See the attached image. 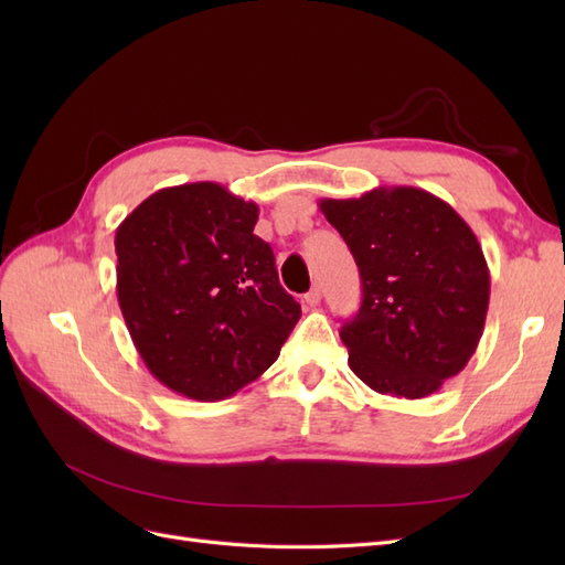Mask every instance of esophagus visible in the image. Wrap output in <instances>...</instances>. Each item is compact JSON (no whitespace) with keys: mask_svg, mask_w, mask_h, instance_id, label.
Listing matches in <instances>:
<instances>
[{"mask_svg":"<svg viewBox=\"0 0 565 565\" xmlns=\"http://www.w3.org/2000/svg\"><path fill=\"white\" fill-rule=\"evenodd\" d=\"M320 299H322V292H320V287H311L309 292L303 295V301L309 303V306H318L320 303Z\"/></svg>","mask_w":565,"mask_h":565,"instance_id":"obj_1","label":"esophagus"}]
</instances>
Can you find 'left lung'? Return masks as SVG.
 I'll return each instance as SVG.
<instances>
[{
	"instance_id": "8db88e82",
	"label": "left lung",
	"mask_w": 565,
	"mask_h": 565,
	"mask_svg": "<svg viewBox=\"0 0 565 565\" xmlns=\"http://www.w3.org/2000/svg\"><path fill=\"white\" fill-rule=\"evenodd\" d=\"M361 270L363 301L341 324L349 365L370 388L424 398L465 370L483 334L490 273L448 202L413 185L320 200Z\"/></svg>"
}]
</instances>
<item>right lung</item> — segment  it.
I'll use <instances>...</instances> for the list:
<instances>
[{"mask_svg":"<svg viewBox=\"0 0 565 565\" xmlns=\"http://www.w3.org/2000/svg\"><path fill=\"white\" fill-rule=\"evenodd\" d=\"M259 207L212 181L146 198L115 233L117 301L152 377L224 401L278 361L301 306L287 295Z\"/></svg>","mask_w":565,"mask_h":565,"instance_id":"right-lung-1","label":"right lung"}]
</instances>
